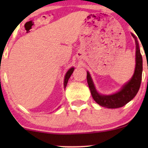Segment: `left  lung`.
<instances>
[{"label":"left lung","mask_w":148,"mask_h":148,"mask_svg":"<svg viewBox=\"0 0 148 148\" xmlns=\"http://www.w3.org/2000/svg\"><path fill=\"white\" fill-rule=\"evenodd\" d=\"M136 44V67L134 75L130 81L113 95H104L97 92L90 73L87 72V81L92 98L98 104L108 108H117L125 106L136 95L142 80L143 58L136 37L132 33Z\"/></svg>","instance_id":"1"}]
</instances>
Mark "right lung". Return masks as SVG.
I'll list each match as a JSON object with an SVG mask.
<instances>
[{"label": "right lung", "mask_w": 148, "mask_h": 148, "mask_svg": "<svg viewBox=\"0 0 148 148\" xmlns=\"http://www.w3.org/2000/svg\"><path fill=\"white\" fill-rule=\"evenodd\" d=\"M74 67H71V68L69 69L68 71H67V72L66 73L65 76H64V88H65L66 86H67V82H68V80H69V78H70L71 75L72 74V73H73V72H74Z\"/></svg>", "instance_id": "add662e5"}]
</instances>
